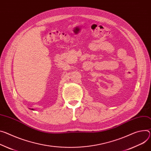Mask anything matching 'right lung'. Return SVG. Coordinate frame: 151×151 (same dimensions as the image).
<instances>
[{"mask_svg":"<svg viewBox=\"0 0 151 151\" xmlns=\"http://www.w3.org/2000/svg\"><path fill=\"white\" fill-rule=\"evenodd\" d=\"M32 109V110H34V109Z\"/></svg>","mask_w":151,"mask_h":151,"instance_id":"obj_1","label":"right lung"}]
</instances>
